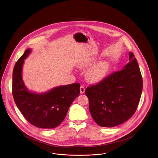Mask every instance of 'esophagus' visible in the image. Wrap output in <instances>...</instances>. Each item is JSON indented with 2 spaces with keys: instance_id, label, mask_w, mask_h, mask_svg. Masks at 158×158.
Instances as JSON below:
<instances>
[{
  "instance_id": "34e87169",
  "label": "esophagus",
  "mask_w": 158,
  "mask_h": 158,
  "mask_svg": "<svg viewBox=\"0 0 158 158\" xmlns=\"http://www.w3.org/2000/svg\"><path fill=\"white\" fill-rule=\"evenodd\" d=\"M80 92H81V94H83L85 93V88L84 86H81L80 87Z\"/></svg>"
}]
</instances>
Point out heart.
<instances>
[{
    "instance_id": "1",
    "label": "heart",
    "mask_w": 158,
    "mask_h": 158,
    "mask_svg": "<svg viewBox=\"0 0 158 158\" xmlns=\"http://www.w3.org/2000/svg\"><path fill=\"white\" fill-rule=\"evenodd\" d=\"M96 60L97 58L94 56L83 57L77 63V66L80 69L88 68L95 63ZM109 68L110 64L107 61H99L89 68L86 73V78L88 81L94 83L101 82L106 76Z\"/></svg>"
}]
</instances>
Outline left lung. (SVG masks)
<instances>
[{
	"instance_id": "8db88e82",
	"label": "left lung",
	"mask_w": 158,
	"mask_h": 158,
	"mask_svg": "<svg viewBox=\"0 0 158 158\" xmlns=\"http://www.w3.org/2000/svg\"><path fill=\"white\" fill-rule=\"evenodd\" d=\"M122 69L86 89L90 113L99 126L111 127L123 123L132 116L138 106L142 77L132 52L129 62Z\"/></svg>"
}]
</instances>
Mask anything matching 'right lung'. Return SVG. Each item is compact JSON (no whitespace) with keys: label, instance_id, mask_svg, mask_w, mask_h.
<instances>
[{"label":"right lung","instance_id":"obj_1","mask_svg":"<svg viewBox=\"0 0 158 158\" xmlns=\"http://www.w3.org/2000/svg\"><path fill=\"white\" fill-rule=\"evenodd\" d=\"M32 53L29 48L20 57L13 71L14 101L26 119L35 126L52 129L64 120L70 105L80 94V84L59 86L44 93L27 88L22 77L25 60Z\"/></svg>","mask_w":158,"mask_h":158}]
</instances>
